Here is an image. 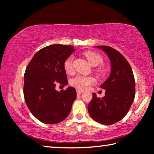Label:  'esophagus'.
Returning <instances> with one entry per match:
<instances>
[{
    "label": "esophagus",
    "mask_w": 154,
    "mask_h": 154,
    "mask_svg": "<svg viewBox=\"0 0 154 154\" xmlns=\"http://www.w3.org/2000/svg\"><path fill=\"white\" fill-rule=\"evenodd\" d=\"M83 92V90H77V94H82Z\"/></svg>",
    "instance_id": "esophagus-1"
}]
</instances>
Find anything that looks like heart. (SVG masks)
<instances>
[{"mask_svg":"<svg viewBox=\"0 0 154 154\" xmlns=\"http://www.w3.org/2000/svg\"><path fill=\"white\" fill-rule=\"evenodd\" d=\"M83 55L88 59L92 66H96L103 62V57L100 54L93 51H87L83 53ZM73 57L70 56L64 62V69L67 74H72L73 72ZM98 73L103 74L104 71L100 68L96 69ZM95 79L92 77L84 76V75H77L72 78L71 81V84L72 86L79 90H85L94 83Z\"/></svg>","mask_w":154,"mask_h":154,"instance_id":"b5f03b06","label":"heart"}]
</instances>
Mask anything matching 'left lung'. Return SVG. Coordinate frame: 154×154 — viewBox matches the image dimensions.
Masks as SVG:
<instances>
[{"instance_id": "1", "label": "left lung", "mask_w": 154, "mask_h": 154, "mask_svg": "<svg viewBox=\"0 0 154 154\" xmlns=\"http://www.w3.org/2000/svg\"><path fill=\"white\" fill-rule=\"evenodd\" d=\"M106 52L111 64L110 77L100 85L105 96L98 98L92 94L88 112L94 120L111 125L128 113L135 96V81L132 68L121 53L109 46H96Z\"/></svg>"}]
</instances>
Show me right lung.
Returning <instances> with one entry per match:
<instances>
[{"label":"right lung","instance_id":"add662e5","mask_svg":"<svg viewBox=\"0 0 154 154\" xmlns=\"http://www.w3.org/2000/svg\"><path fill=\"white\" fill-rule=\"evenodd\" d=\"M71 45L47 46L38 51L26 69L24 96L32 114L47 124L67 118L76 99V90L69 87L58 92L56 85L68 84L64 62L75 51Z\"/></svg>","mask_w":154,"mask_h":154}]
</instances>
